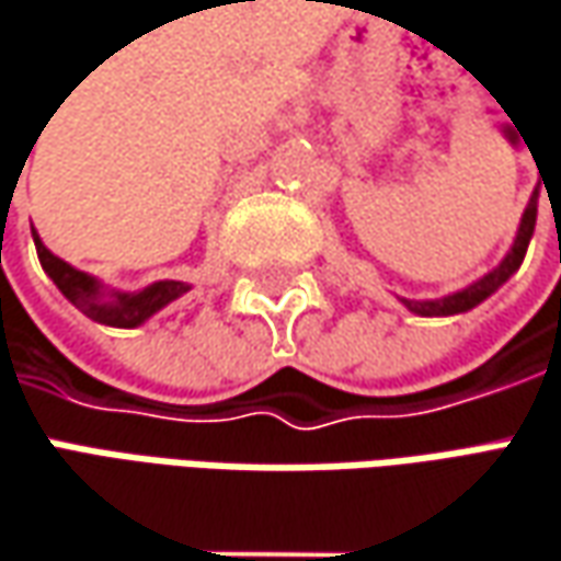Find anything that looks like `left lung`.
<instances>
[{
  "label": "left lung",
  "instance_id": "obj_1",
  "mask_svg": "<svg viewBox=\"0 0 561 561\" xmlns=\"http://www.w3.org/2000/svg\"><path fill=\"white\" fill-rule=\"evenodd\" d=\"M537 191L530 194V204L524 207L522 216V226H518V234H515V244H512V251L505 254L496 270H490L483 279H477L474 285H468V288H461V291H455V295H446V298H436V301H411V298H402V305L411 310V313H417V317H451V313H465V310H471L480 301H486L496 288H500L502 282H508L512 273H518V266H522L524 254H527V244H530V234H534V226H537Z\"/></svg>",
  "mask_w": 561,
  "mask_h": 561
}]
</instances>
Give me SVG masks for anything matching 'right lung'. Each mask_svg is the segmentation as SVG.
I'll list each match as a JSON object with an SVG mask.
<instances>
[{
    "instance_id": "add662e5",
    "label": "right lung",
    "mask_w": 561,
    "mask_h": 561,
    "mask_svg": "<svg viewBox=\"0 0 561 561\" xmlns=\"http://www.w3.org/2000/svg\"><path fill=\"white\" fill-rule=\"evenodd\" d=\"M34 232V229H31ZM34 244H37L39 266L46 270V276L56 282L61 295L78 307L84 317L103 323V327H118V329H135L140 323H147L157 310L165 305H172L175 298H182L184 291L191 288L187 282L162 279L140 288V291H106L93 276H87L81 270H75L71 263H65L59 256L53 254L39 234L34 232Z\"/></svg>"
}]
</instances>
